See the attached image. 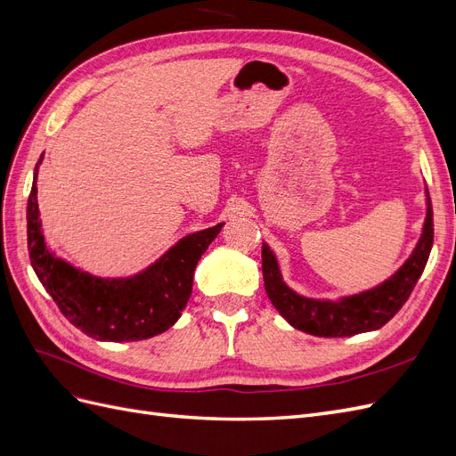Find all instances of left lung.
I'll return each instance as SVG.
<instances>
[{
    "instance_id": "8db88e82",
    "label": "left lung",
    "mask_w": 456,
    "mask_h": 456,
    "mask_svg": "<svg viewBox=\"0 0 456 456\" xmlns=\"http://www.w3.org/2000/svg\"><path fill=\"white\" fill-rule=\"evenodd\" d=\"M428 213L422 236L405 265L390 280L370 291L346 297L338 302L314 300L291 291L283 281L278 260L266 243H262V275L266 295L285 320L295 329L315 337H352L380 329L402 310L411 297L428 262L434 243V211L426 190Z\"/></svg>"
}]
</instances>
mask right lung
Wrapping results in <instances>:
<instances>
[{
    "mask_svg": "<svg viewBox=\"0 0 456 456\" xmlns=\"http://www.w3.org/2000/svg\"><path fill=\"white\" fill-rule=\"evenodd\" d=\"M37 165L26 209L28 253L41 285L66 320L86 335L108 342L144 340L175 325L191 295L198 260L224 224L186 236L134 278H93L47 249L37 211Z\"/></svg>",
    "mask_w": 456,
    "mask_h": 456,
    "instance_id": "right-lung-1",
    "label": "right lung"
}]
</instances>
